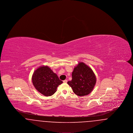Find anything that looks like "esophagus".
Returning a JSON list of instances; mask_svg holds the SVG:
<instances>
[{
  "label": "esophagus",
  "mask_w": 133,
  "mask_h": 133,
  "mask_svg": "<svg viewBox=\"0 0 133 133\" xmlns=\"http://www.w3.org/2000/svg\"><path fill=\"white\" fill-rule=\"evenodd\" d=\"M63 83H67V80H64Z\"/></svg>",
  "instance_id": "obj_1"
}]
</instances>
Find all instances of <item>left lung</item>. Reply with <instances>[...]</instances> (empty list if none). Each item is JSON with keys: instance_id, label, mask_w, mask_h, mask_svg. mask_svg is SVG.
Returning <instances> with one entry per match:
<instances>
[{"instance_id": "left-lung-1", "label": "left lung", "mask_w": 133, "mask_h": 133, "mask_svg": "<svg viewBox=\"0 0 133 133\" xmlns=\"http://www.w3.org/2000/svg\"><path fill=\"white\" fill-rule=\"evenodd\" d=\"M72 77V80L67 83L78 96L88 95L95 87L96 82L95 74L90 67L83 62H79L75 67Z\"/></svg>"}]
</instances>
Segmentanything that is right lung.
<instances>
[{"label": "right lung", "instance_id": "1", "mask_svg": "<svg viewBox=\"0 0 133 133\" xmlns=\"http://www.w3.org/2000/svg\"><path fill=\"white\" fill-rule=\"evenodd\" d=\"M32 81L35 89L42 95L50 96L57 91L63 82L47 66H42L34 72Z\"/></svg>", "mask_w": 133, "mask_h": 133}]
</instances>
